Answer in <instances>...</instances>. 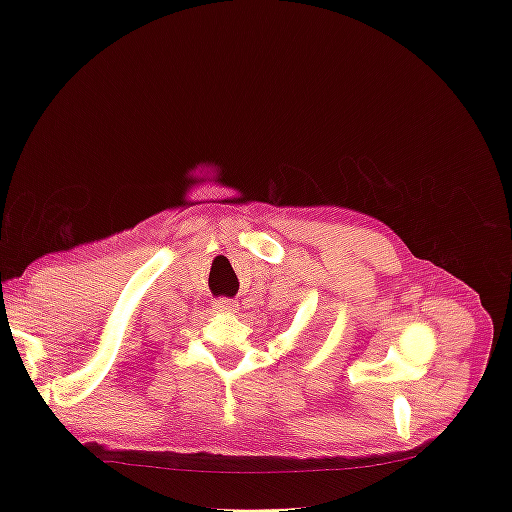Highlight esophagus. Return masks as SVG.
Listing matches in <instances>:
<instances>
[{"label":"esophagus","mask_w":512,"mask_h":512,"mask_svg":"<svg viewBox=\"0 0 512 512\" xmlns=\"http://www.w3.org/2000/svg\"><path fill=\"white\" fill-rule=\"evenodd\" d=\"M213 307L218 309L220 314H235L237 312V301H232L228 297H220V299L213 301Z\"/></svg>","instance_id":"1"}]
</instances>
